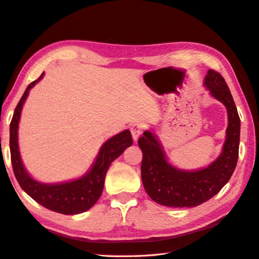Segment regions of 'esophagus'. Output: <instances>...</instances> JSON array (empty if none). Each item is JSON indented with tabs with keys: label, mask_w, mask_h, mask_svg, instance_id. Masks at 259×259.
<instances>
[{
	"label": "esophagus",
	"mask_w": 259,
	"mask_h": 259,
	"mask_svg": "<svg viewBox=\"0 0 259 259\" xmlns=\"http://www.w3.org/2000/svg\"><path fill=\"white\" fill-rule=\"evenodd\" d=\"M144 130V125L142 123H134L131 125L130 128V131H131V135H132V138H134V141H137L139 137H140V135L142 134Z\"/></svg>",
	"instance_id": "1"
}]
</instances>
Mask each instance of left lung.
Wrapping results in <instances>:
<instances>
[{
  "label": "left lung",
  "mask_w": 259,
  "mask_h": 259,
  "mask_svg": "<svg viewBox=\"0 0 259 259\" xmlns=\"http://www.w3.org/2000/svg\"><path fill=\"white\" fill-rule=\"evenodd\" d=\"M204 85L227 107L229 117L222 153L214 162L198 170L178 169L167 162L162 145L151 131H144L138 140L143 153V187L152 200L166 207L191 208L208 201L230 181L236 167L241 121L233 97L227 82L214 70L208 71Z\"/></svg>",
  "instance_id": "obj_1"
}]
</instances>
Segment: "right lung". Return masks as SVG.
<instances>
[{"instance_id": "obj_1", "label": "right lung", "mask_w": 259, "mask_h": 259, "mask_svg": "<svg viewBox=\"0 0 259 259\" xmlns=\"http://www.w3.org/2000/svg\"><path fill=\"white\" fill-rule=\"evenodd\" d=\"M42 76L44 73L27 86L12 118L10 125V149L13 170L19 186L42 207L62 214L82 213L92 208L101 197L109 165L119 155H121L125 149L131 147L132 137L129 130H124L106 141L99 150L91 169L78 180L61 184H42L35 181L25 169L19 155L17 130L23 105L28 96L29 90L40 81Z\"/></svg>"}]
</instances>
